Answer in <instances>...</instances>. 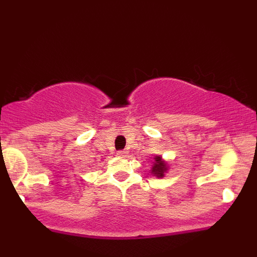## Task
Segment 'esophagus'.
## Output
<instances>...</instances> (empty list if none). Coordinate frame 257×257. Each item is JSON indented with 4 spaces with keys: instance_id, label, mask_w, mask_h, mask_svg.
Masks as SVG:
<instances>
[{
    "instance_id": "esophagus-1",
    "label": "esophagus",
    "mask_w": 257,
    "mask_h": 257,
    "mask_svg": "<svg viewBox=\"0 0 257 257\" xmlns=\"http://www.w3.org/2000/svg\"><path fill=\"white\" fill-rule=\"evenodd\" d=\"M126 155H128V151H125V150H120V151L117 152V156H118V157H124Z\"/></svg>"
}]
</instances>
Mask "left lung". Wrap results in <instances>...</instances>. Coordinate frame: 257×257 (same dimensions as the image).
I'll return each mask as SVG.
<instances>
[{"instance_id":"obj_1","label":"left lung","mask_w":257,"mask_h":257,"mask_svg":"<svg viewBox=\"0 0 257 257\" xmlns=\"http://www.w3.org/2000/svg\"><path fill=\"white\" fill-rule=\"evenodd\" d=\"M168 172V163L162 159L161 156H155L153 158V167L151 173L157 178H163L164 174Z\"/></svg>"}]
</instances>
